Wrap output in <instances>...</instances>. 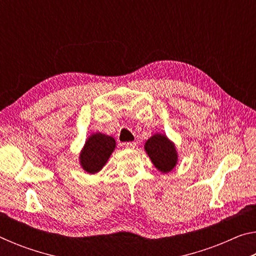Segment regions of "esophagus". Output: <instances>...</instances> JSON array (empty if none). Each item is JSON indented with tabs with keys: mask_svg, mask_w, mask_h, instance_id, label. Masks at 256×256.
Instances as JSON below:
<instances>
[{
	"mask_svg": "<svg viewBox=\"0 0 256 256\" xmlns=\"http://www.w3.org/2000/svg\"><path fill=\"white\" fill-rule=\"evenodd\" d=\"M124 146H125V148H128V149H134L136 146V142H126V144H124Z\"/></svg>",
	"mask_w": 256,
	"mask_h": 256,
	"instance_id": "obj_1",
	"label": "esophagus"
}]
</instances>
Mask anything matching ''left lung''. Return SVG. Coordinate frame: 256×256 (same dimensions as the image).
Returning <instances> with one entry per match:
<instances>
[{
	"label": "left lung",
	"instance_id": "8db88e82",
	"mask_svg": "<svg viewBox=\"0 0 256 256\" xmlns=\"http://www.w3.org/2000/svg\"><path fill=\"white\" fill-rule=\"evenodd\" d=\"M144 150L154 166L162 174L170 172L178 162L175 144L164 133H154L150 136L144 144Z\"/></svg>",
	"mask_w": 256,
	"mask_h": 256
}]
</instances>
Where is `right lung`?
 Returning a JSON list of instances; mask_svg holds the SVG:
<instances>
[{
  "label": "right lung",
  "mask_w": 256,
  "mask_h": 256,
  "mask_svg": "<svg viewBox=\"0 0 256 256\" xmlns=\"http://www.w3.org/2000/svg\"><path fill=\"white\" fill-rule=\"evenodd\" d=\"M115 148L116 141L112 136L100 132L90 134L79 154L81 168L88 174H97L105 166Z\"/></svg>",
  "instance_id": "obj_1"
}]
</instances>
